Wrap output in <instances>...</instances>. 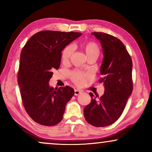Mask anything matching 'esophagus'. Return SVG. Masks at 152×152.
<instances>
[{
  "mask_svg": "<svg viewBox=\"0 0 152 152\" xmlns=\"http://www.w3.org/2000/svg\"><path fill=\"white\" fill-rule=\"evenodd\" d=\"M82 93V91L78 90V89H75V95H78Z\"/></svg>",
  "mask_w": 152,
  "mask_h": 152,
  "instance_id": "obj_1",
  "label": "esophagus"
}]
</instances>
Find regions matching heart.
Wrapping results in <instances>:
<instances>
[{
  "instance_id": "obj_1",
  "label": "heart",
  "mask_w": 152,
  "mask_h": 152,
  "mask_svg": "<svg viewBox=\"0 0 152 152\" xmlns=\"http://www.w3.org/2000/svg\"><path fill=\"white\" fill-rule=\"evenodd\" d=\"M85 52L87 57L88 58L93 56H96L98 57L99 55V45L95 42L93 41H87L84 43L83 45ZM75 51V46L74 45L70 44L65 47V48L63 50L61 54V59L64 61H68L70 59L71 56L72 55ZM90 75L88 73H86L80 70H74L70 73V79L77 86H81L84 84L86 80L89 77Z\"/></svg>"
}]
</instances>
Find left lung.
Here are the masks:
<instances>
[{"instance_id": "8db88e82", "label": "left lung", "mask_w": 152, "mask_h": 152, "mask_svg": "<svg viewBox=\"0 0 152 152\" xmlns=\"http://www.w3.org/2000/svg\"><path fill=\"white\" fill-rule=\"evenodd\" d=\"M100 41L104 59L100 67L102 75L99 82L104 85V93L98 99L92 97L84 109L87 122L100 127L114 123L122 115L133 91L132 61L120 39L103 32H92Z\"/></svg>"}]
</instances>
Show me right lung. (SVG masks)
Wrapping results in <instances>:
<instances>
[{"mask_svg":"<svg viewBox=\"0 0 152 152\" xmlns=\"http://www.w3.org/2000/svg\"><path fill=\"white\" fill-rule=\"evenodd\" d=\"M81 35L80 32L41 31L23 48L18 84L25 109L37 123L54 126L63 119L74 89L68 86L54 88L48 82L53 70L59 68L61 51Z\"/></svg>","mask_w":152,"mask_h":152,"instance_id":"1","label":"right lung"}]
</instances>
